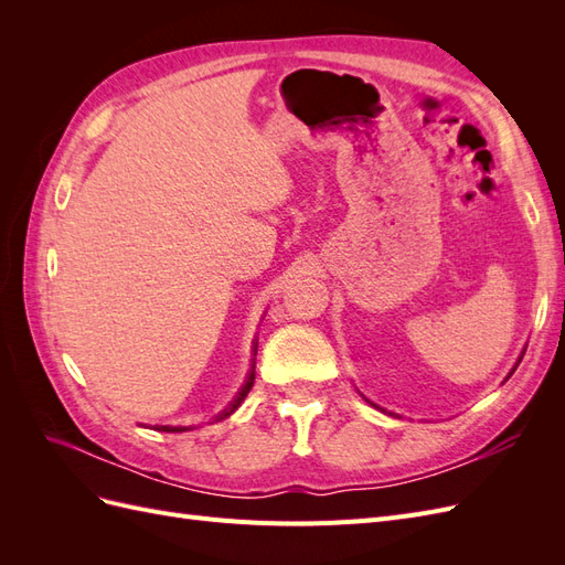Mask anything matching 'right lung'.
Masks as SVG:
<instances>
[{"mask_svg":"<svg viewBox=\"0 0 565 565\" xmlns=\"http://www.w3.org/2000/svg\"><path fill=\"white\" fill-rule=\"evenodd\" d=\"M256 347H259V339H254V358H252V370L247 372V380H245V384H243V388L235 393L233 396V401L221 409L218 415H214V422H221V419H226V417H231L237 407H241V403L247 398V393H249V388L254 386V365H256ZM158 431H169V434H177V431H188L191 429V426H156Z\"/></svg>","mask_w":565,"mask_h":565,"instance_id":"1","label":"right lung"}]
</instances>
